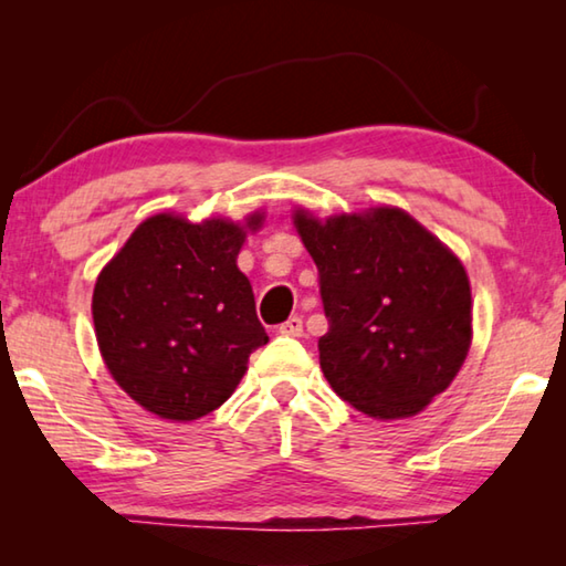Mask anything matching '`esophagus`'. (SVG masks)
Returning <instances> with one entry per match:
<instances>
[{"label":"esophagus","mask_w":566,"mask_h":566,"mask_svg":"<svg viewBox=\"0 0 566 566\" xmlns=\"http://www.w3.org/2000/svg\"><path fill=\"white\" fill-rule=\"evenodd\" d=\"M280 334H284V337H302L304 334L302 317H290L284 324H280Z\"/></svg>","instance_id":"obj_1"}]
</instances>
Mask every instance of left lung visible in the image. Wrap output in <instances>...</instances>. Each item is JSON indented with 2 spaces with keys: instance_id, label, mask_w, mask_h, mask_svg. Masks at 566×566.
I'll list each match as a JSON object with an SVG mask.
<instances>
[{
  "instance_id": "1",
  "label": "left lung",
  "mask_w": 566,
  "mask_h": 566,
  "mask_svg": "<svg viewBox=\"0 0 566 566\" xmlns=\"http://www.w3.org/2000/svg\"><path fill=\"white\" fill-rule=\"evenodd\" d=\"M294 227L319 272L329 329L319 364L332 389L375 419L415 417L452 385L472 344L462 262L397 207Z\"/></svg>"
}]
</instances>
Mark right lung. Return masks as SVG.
<instances>
[{
    "mask_svg": "<svg viewBox=\"0 0 566 566\" xmlns=\"http://www.w3.org/2000/svg\"><path fill=\"white\" fill-rule=\"evenodd\" d=\"M155 214L134 229L94 284L92 317L114 381L151 415L191 421L232 397L249 354L270 342L237 254L247 229Z\"/></svg>",
    "mask_w": 566,
    "mask_h": 566,
    "instance_id": "obj_1",
    "label": "right lung"
}]
</instances>
